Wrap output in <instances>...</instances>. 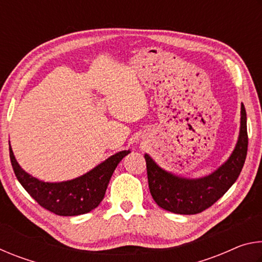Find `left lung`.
Listing matches in <instances>:
<instances>
[{
  "mask_svg": "<svg viewBox=\"0 0 262 262\" xmlns=\"http://www.w3.org/2000/svg\"><path fill=\"white\" fill-rule=\"evenodd\" d=\"M246 111L241 107V129L232 154L210 174L201 178H185L164 170L148 154L149 189L157 205L167 211L180 215L199 214L214 205L228 192L241 174L247 155Z\"/></svg>",
  "mask_w": 262,
  "mask_h": 262,
  "instance_id": "8db88e82",
  "label": "left lung"
}]
</instances>
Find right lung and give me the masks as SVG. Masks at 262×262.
I'll use <instances>...</instances> for the list:
<instances>
[{
    "mask_svg": "<svg viewBox=\"0 0 262 262\" xmlns=\"http://www.w3.org/2000/svg\"><path fill=\"white\" fill-rule=\"evenodd\" d=\"M9 152L17 179L39 205L55 215L77 216L99 206L115 167L130 150L114 154L83 176L60 183H47L25 172L16 161L10 142Z\"/></svg>",
    "mask_w": 262,
    "mask_h": 262,
    "instance_id": "add662e5",
    "label": "right lung"
}]
</instances>
